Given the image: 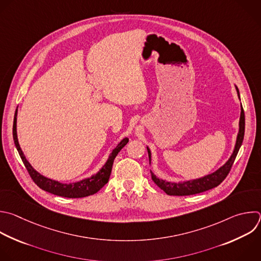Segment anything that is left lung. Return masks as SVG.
Returning <instances> with one entry per match:
<instances>
[{"label":"left lung","instance_id":"left-lung-1","mask_svg":"<svg viewBox=\"0 0 261 261\" xmlns=\"http://www.w3.org/2000/svg\"><path fill=\"white\" fill-rule=\"evenodd\" d=\"M236 90H237L239 99L241 100L240 92H239V89H238L237 86H236ZM244 134H245V114H244V110H243V107H242V103H241V116H240V122H239V133H238V136H237L234 148H233V151H232L231 155L229 156V159L221 167H219L216 171L211 173V174L205 175V176L200 177V178H196V179H192V180H185V181H179V182L166 181L162 178H159L153 174V172L150 170L151 179L153 180V182L161 190H163L169 196H191V195L200 194V193L209 191L213 188H216L227 176L228 172H229V170H230V168H231V166L234 162V159H236V156L239 152V149H240V147L243 143ZM146 148H147L148 159H149V164H150L151 152H150V149L148 148V146H146Z\"/></svg>","mask_w":261,"mask_h":261}]
</instances>
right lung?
<instances>
[{
	"mask_svg": "<svg viewBox=\"0 0 261 261\" xmlns=\"http://www.w3.org/2000/svg\"><path fill=\"white\" fill-rule=\"evenodd\" d=\"M17 109L15 111L14 115V122H13V139L15 146L18 150V153L28 169L30 175L32 179L35 181V184L42 189L43 191H46L50 194L64 197V198H84V197H88L91 195L96 194L101 188L105 187L106 184H108L111 173H112V168L114 164V160L119 153V151L128 143L129 139L127 137L123 138L118 145L112 150L110 153L107 162L105 165L95 173V174L81 179L79 181H74L71 184H62L57 180H53L51 178H47L44 175L40 174V173L33 168V166L30 164V162L27 160L20 145L18 142L17 138Z\"/></svg>",
	"mask_w": 261,
	"mask_h": 261,
	"instance_id": "1",
	"label": "right lung"
}]
</instances>
